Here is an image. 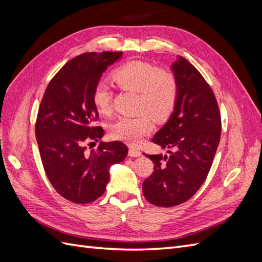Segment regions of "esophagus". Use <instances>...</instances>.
<instances>
[{
	"mask_svg": "<svg viewBox=\"0 0 262 262\" xmlns=\"http://www.w3.org/2000/svg\"><path fill=\"white\" fill-rule=\"evenodd\" d=\"M141 155V150L140 149H136V148H130L129 149V156L131 157H138Z\"/></svg>",
	"mask_w": 262,
	"mask_h": 262,
	"instance_id": "34e87169",
	"label": "esophagus"
}]
</instances>
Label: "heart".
I'll return each mask as SVG.
<instances>
[{
	"label": "heart",
	"mask_w": 262,
	"mask_h": 262,
	"mask_svg": "<svg viewBox=\"0 0 262 262\" xmlns=\"http://www.w3.org/2000/svg\"><path fill=\"white\" fill-rule=\"evenodd\" d=\"M112 80L119 89L137 93L136 109L141 113L133 117L118 118L110 125V137L129 145H138L153 128L148 113L160 121L172 113L178 99V80L171 71L158 69L145 61L123 63L112 73ZM92 99L100 115L112 112L113 93L105 83L95 85Z\"/></svg>",
	"instance_id": "1"
}]
</instances>
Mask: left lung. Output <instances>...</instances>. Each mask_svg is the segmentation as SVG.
<instances>
[{"instance_id":"1","label":"left lung","mask_w":262,"mask_h":262,"mask_svg":"<svg viewBox=\"0 0 262 262\" xmlns=\"http://www.w3.org/2000/svg\"><path fill=\"white\" fill-rule=\"evenodd\" d=\"M179 85L169 120L152 139L169 156L146 155L155 164L143 181L145 199L170 208L188 201L207 178L221 138V113L210 85L191 63L178 55L171 67Z\"/></svg>"}]
</instances>
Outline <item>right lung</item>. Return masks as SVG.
<instances>
[{
    "mask_svg": "<svg viewBox=\"0 0 262 262\" xmlns=\"http://www.w3.org/2000/svg\"><path fill=\"white\" fill-rule=\"evenodd\" d=\"M122 52H86L69 61L47 86L36 120V139L46 175L64 199L86 204L105 192L109 168L122 162L128 146L115 141L86 150L104 129L96 126L98 112L92 95L102 72Z\"/></svg>",
    "mask_w": 262,
    "mask_h": 262,
    "instance_id": "1",
    "label": "right lung"
}]
</instances>
